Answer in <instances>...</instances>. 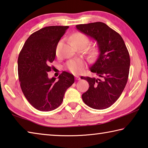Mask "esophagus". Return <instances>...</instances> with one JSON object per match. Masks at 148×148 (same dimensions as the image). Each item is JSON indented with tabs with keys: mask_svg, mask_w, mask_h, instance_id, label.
I'll list each match as a JSON object with an SVG mask.
<instances>
[{
	"mask_svg": "<svg viewBox=\"0 0 148 148\" xmlns=\"http://www.w3.org/2000/svg\"><path fill=\"white\" fill-rule=\"evenodd\" d=\"M75 77H76V80H79L80 79V77L79 76H77V75H76V76H75Z\"/></svg>",
	"mask_w": 148,
	"mask_h": 148,
	"instance_id": "obj_1",
	"label": "esophagus"
}]
</instances>
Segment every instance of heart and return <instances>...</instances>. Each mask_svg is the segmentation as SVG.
<instances>
[{
  "mask_svg": "<svg viewBox=\"0 0 148 148\" xmlns=\"http://www.w3.org/2000/svg\"><path fill=\"white\" fill-rule=\"evenodd\" d=\"M72 44L76 43V42H84V43L87 44L88 38L84 34L77 32L72 36ZM84 62L80 59L71 60L66 64L67 68L73 73H78V72H81L84 68Z\"/></svg>",
  "mask_w": 148,
  "mask_h": 148,
  "instance_id": "b5f03b06",
  "label": "heart"
}]
</instances>
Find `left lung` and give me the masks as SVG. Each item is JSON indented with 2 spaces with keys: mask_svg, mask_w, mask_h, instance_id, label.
<instances>
[{
  "mask_svg": "<svg viewBox=\"0 0 148 148\" xmlns=\"http://www.w3.org/2000/svg\"><path fill=\"white\" fill-rule=\"evenodd\" d=\"M76 27L97 42L99 49L98 57L89 69L99 77H81L89 85L82 99L92 108L106 109L119 99L127 84L130 68L129 51L120 34L102 22Z\"/></svg>",
  "mask_w": 148,
  "mask_h": 148,
  "instance_id": "obj_1",
  "label": "left lung"
}]
</instances>
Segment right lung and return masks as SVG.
<instances>
[{"instance_id":"1","label":"right lung","mask_w":148,"mask_h":148,"mask_svg":"<svg viewBox=\"0 0 148 148\" xmlns=\"http://www.w3.org/2000/svg\"><path fill=\"white\" fill-rule=\"evenodd\" d=\"M69 26H49L32 33L20 51L17 65L20 86L27 101L42 112L56 109L61 104L65 92L74 82L72 74L62 72L56 80L48 77L49 66L56 48Z\"/></svg>"}]
</instances>
